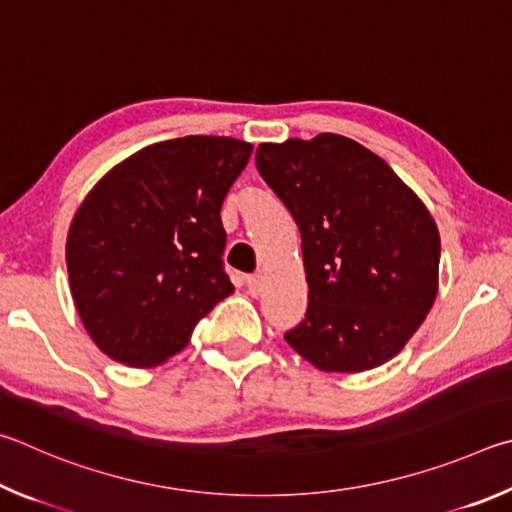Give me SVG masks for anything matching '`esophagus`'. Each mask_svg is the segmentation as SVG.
Listing matches in <instances>:
<instances>
[{"instance_id":"34e87169","label":"esophagus","mask_w":512,"mask_h":512,"mask_svg":"<svg viewBox=\"0 0 512 512\" xmlns=\"http://www.w3.org/2000/svg\"><path fill=\"white\" fill-rule=\"evenodd\" d=\"M263 281H265L263 274H251V276H247L245 283H247L251 297H258V294L263 292Z\"/></svg>"}]
</instances>
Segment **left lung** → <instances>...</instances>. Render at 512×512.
Segmentation results:
<instances>
[{
  "instance_id": "obj_1",
  "label": "left lung",
  "mask_w": 512,
  "mask_h": 512,
  "mask_svg": "<svg viewBox=\"0 0 512 512\" xmlns=\"http://www.w3.org/2000/svg\"><path fill=\"white\" fill-rule=\"evenodd\" d=\"M256 166L301 231L308 310L285 342L328 373L389 362L438 292L441 238L427 206L342 134L261 143Z\"/></svg>"
}]
</instances>
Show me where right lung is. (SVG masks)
<instances>
[{
	"label": "right lung",
	"mask_w": 512,
	"mask_h": 512,
	"mask_svg": "<svg viewBox=\"0 0 512 512\" xmlns=\"http://www.w3.org/2000/svg\"><path fill=\"white\" fill-rule=\"evenodd\" d=\"M231 137L152 143L114 166L71 220L67 272L89 337L114 362L157 366L227 299L220 209L251 155Z\"/></svg>",
	"instance_id": "obj_1"
}]
</instances>
